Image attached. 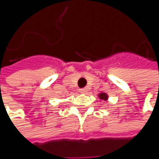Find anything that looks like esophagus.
I'll return each instance as SVG.
<instances>
[{
	"mask_svg": "<svg viewBox=\"0 0 159 159\" xmlns=\"http://www.w3.org/2000/svg\"><path fill=\"white\" fill-rule=\"evenodd\" d=\"M80 93H83V94H85V93L87 92V89L86 88L80 89Z\"/></svg>",
	"mask_w": 159,
	"mask_h": 159,
	"instance_id": "esophagus-1",
	"label": "esophagus"
}]
</instances>
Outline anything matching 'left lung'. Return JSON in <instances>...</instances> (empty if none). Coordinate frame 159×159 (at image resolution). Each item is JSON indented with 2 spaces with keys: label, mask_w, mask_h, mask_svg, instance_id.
Returning a JSON list of instances; mask_svg holds the SVG:
<instances>
[{
  "label": "left lung",
  "mask_w": 159,
  "mask_h": 159,
  "mask_svg": "<svg viewBox=\"0 0 159 159\" xmlns=\"http://www.w3.org/2000/svg\"><path fill=\"white\" fill-rule=\"evenodd\" d=\"M98 97H99L100 99H103V100H107V98H108V96H107L106 93H103V92L100 93Z\"/></svg>",
  "instance_id": "8db88e82"
}]
</instances>
